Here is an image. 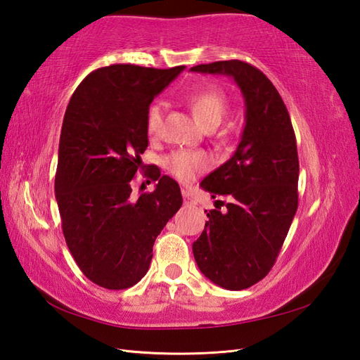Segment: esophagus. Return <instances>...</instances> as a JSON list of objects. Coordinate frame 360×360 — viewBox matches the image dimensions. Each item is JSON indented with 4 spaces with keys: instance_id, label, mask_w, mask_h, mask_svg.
Here are the masks:
<instances>
[{
    "instance_id": "1",
    "label": "esophagus",
    "mask_w": 360,
    "mask_h": 360,
    "mask_svg": "<svg viewBox=\"0 0 360 360\" xmlns=\"http://www.w3.org/2000/svg\"><path fill=\"white\" fill-rule=\"evenodd\" d=\"M182 198H184V204L186 205H195L196 201L192 198V195H190L188 190H182Z\"/></svg>"
}]
</instances>
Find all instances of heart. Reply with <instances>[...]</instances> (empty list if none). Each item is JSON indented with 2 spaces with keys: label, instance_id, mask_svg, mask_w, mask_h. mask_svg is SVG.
<instances>
[{
  "label": "heart",
  "instance_id": "1",
  "mask_svg": "<svg viewBox=\"0 0 360 360\" xmlns=\"http://www.w3.org/2000/svg\"><path fill=\"white\" fill-rule=\"evenodd\" d=\"M187 102L190 108H192L196 120L204 128L218 127L219 122L226 116L227 97L219 89L212 88L198 91V93L188 96ZM162 102H156L155 105H151L147 116V129L150 134H158L160 131V127H162ZM167 167L176 178L182 181H192L198 173L207 170L210 167V159L201 151L181 150L173 153L167 159Z\"/></svg>",
  "mask_w": 360,
  "mask_h": 360
}]
</instances>
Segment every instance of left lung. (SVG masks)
I'll list each match as a JSON object with an SVG mask.
<instances>
[{
	"label": "left lung",
	"instance_id": "obj_1",
	"mask_svg": "<svg viewBox=\"0 0 360 360\" xmlns=\"http://www.w3.org/2000/svg\"><path fill=\"white\" fill-rule=\"evenodd\" d=\"M224 74L241 89L246 105L244 129L233 156L205 176L212 193L193 255L200 271L215 285L241 290L263 280L285 243L298 205V155L286 105L272 82L255 66L227 60L190 68ZM221 205L226 210L221 212Z\"/></svg>",
	"mask_w": 360,
	"mask_h": 360
}]
</instances>
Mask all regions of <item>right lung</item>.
<instances>
[{"label": "right lung", "mask_w": 360, "mask_h": 360, "mask_svg": "<svg viewBox=\"0 0 360 360\" xmlns=\"http://www.w3.org/2000/svg\"><path fill=\"white\" fill-rule=\"evenodd\" d=\"M184 71L111 65L88 74L68 105L58 145L56 200L68 248L80 271L106 289L147 274L153 244L182 205L181 188L153 167L156 188L131 196L148 147L150 103Z\"/></svg>", "instance_id": "obj_1"}]
</instances>
